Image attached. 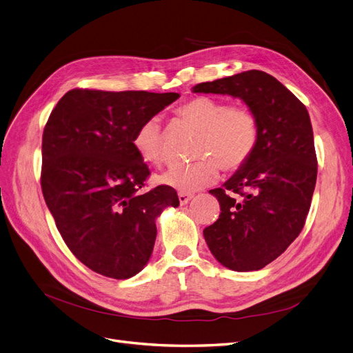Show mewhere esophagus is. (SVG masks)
I'll use <instances>...</instances> for the list:
<instances>
[{
  "mask_svg": "<svg viewBox=\"0 0 353 353\" xmlns=\"http://www.w3.org/2000/svg\"><path fill=\"white\" fill-rule=\"evenodd\" d=\"M192 198H193L192 193H183V192L179 193V202H180V205H186Z\"/></svg>",
  "mask_w": 353,
  "mask_h": 353,
  "instance_id": "1",
  "label": "esophagus"
}]
</instances>
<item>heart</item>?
I'll return each mask as SVG.
<instances>
[{
  "label": "heart",
  "instance_id": "1",
  "mask_svg": "<svg viewBox=\"0 0 353 353\" xmlns=\"http://www.w3.org/2000/svg\"><path fill=\"white\" fill-rule=\"evenodd\" d=\"M179 119L199 130L196 157L190 164H174L160 176L165 186L179 192H196L218 179L219 167L224 172H237L253 155L259 141V123L254 112L245 104L196 96L176 109ZM134 148L142 160L161 164L165 160L164 134L157 116L139 123L132 138Z\"/></svg>",
  "mask_w": 353,
  "mask_h": 353
}]
</instances>
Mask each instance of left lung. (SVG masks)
I'll return each instance as SVG.
<instances>
[{
  "mask_svg": "<svg viewBox=\"0 0 353 353\" xmlns=\"http://www.w3.org/2000/svg\"><path fill=\"white\" fill-rule=\"evenodd\" d=\"M193 91L240 97L257 117L250 160L224 188L210 190L221 214L203 237L223 266L259 270L288 249L305 224L317 180L310 114L275 77L257 70L201 83Z\"/></svg>",
  "mask_w": 353,
  "mask_h": 353,
  "instance_id": "1",
  "label": "left lung"
}]
</instances>
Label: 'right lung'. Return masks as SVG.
<instances>
[{"instance_id":"obj_1","label":"right lung","mask_w":353,"mask_h":353,"mask_svg":"<svg viewBox=\"0 0 353 353\" xmlns=\"http://www.w3.org/2000/svg\"><path fill=\"white\" fill-rule=\"evenodd\" d=\"M179 97L74 88L46 122L45 202L72 254L103 276L128 279L142 270L154 249L155 218L179 206L173 188L141 190L150 168L132 143L139 123Z\"/></svg>"}]
</instances>
